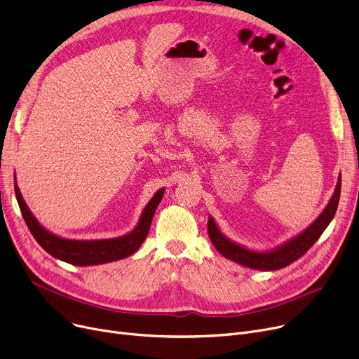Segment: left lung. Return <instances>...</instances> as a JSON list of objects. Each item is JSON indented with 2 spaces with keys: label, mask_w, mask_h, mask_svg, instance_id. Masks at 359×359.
I'll use <instances>...</instances> for the list:
<instances>
[{
  "label": "left lung",
  "mask_w": 359,
  "mask_h": 359,
  "mask_svg": "<svg viewBox=\"0 0 359 359\" xmlns=\"http://www.w3.org/2000/svg\"><path fill=\"white\" fill-rule=\"evenodd\" d=\"M341 184L342 177L339 175L337 183L334 187V192L326 205L323 212L320 214L313 224H310L306 230L301 231L298 236L290 238L288 241L282 243L280 246H276L272 250L268 252H256L250 250L248 248L241 246V244L225 237L221 230L218 229L217 222L210 215L208 218V234L215 246V249L224 256L227 257L241 266H248L257 271H278L288 266L290 263L299 259L303 255L307 253V250L313 246V244L318 240V237L323 234V231L327 229V225L333 219L339 198H341Z\"/></svg>",
  "instance_id": "1"
}]
</instances>
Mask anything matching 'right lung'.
Instances as JSON below:
<instances>
[{"instance_id": "obj_1", "label": "right lung", "mask_w": 359, "mask_h": 359, "mask_svg": "<svg viewBox=\"0 0 359 359\" xmlns=\"http://www.w3.org/2000/svg\"><path fill=\"white\" fill-rule=\"evenodd\" d=\"M164 191V187H161V189L157 191L156 195L151 198V201L144 208L135 229L129 231L128 234L103 240H69L50 233L36 219V217L29 210L27 203L25 202L20 189H18L14 175L15 198L34 240L41 244L43 250H46L55 259L71 263V265L75 266L103 265V263L121 260L134 255L141 248V244L148 236L151 221H153L157 206L163 199Z\"/></svg>"}]
</instances>
